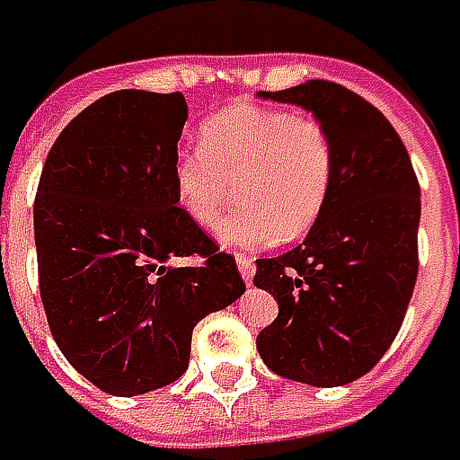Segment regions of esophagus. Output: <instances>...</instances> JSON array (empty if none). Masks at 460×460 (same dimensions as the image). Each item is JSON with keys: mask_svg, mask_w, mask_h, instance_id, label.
<instances>
[{"mask_svg": "<svg viewBox=\"0 0 460 460\" xmlns=\"http://www.w3.org/2000/svg\"><path fill=\"white\" fill-rule=\"evenodd\" d=\"M235 264H238V271H241L243 282H245V285H251V279H253V271H256L253 259H251V256H245V253H238V256H235Z\"/></svg>", "mask_w": 460, "mask_h": 460, "instance_id": "obj_1", "label": "esophagus"}]
</instances>
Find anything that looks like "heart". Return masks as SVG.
I'll return each instance as SVG.
<instances>
[{"mask_svg":"<svg viewBox=\"0 0 460 460\" xmlns=\"http://www.w3.org/2000/svg\"><path fill=\"white\" fill-rule=\"evenodd\" d=\"M333 142L326 127L279 108L238 103L199 128V150L171 163L175 204L201 227L217 225L238 186L243 204L217 227L227 248H261L303 238L333 186Z\"/></svg>","mask_w":460,"mask_h":460,"instance_id":"1","label":"heart"}]
</instances>
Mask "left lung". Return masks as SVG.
I'll use <instances>...</instances> for the list:
<instances>
[{
    "label": "left lung",
    "mask_w": 460,
    "mask_h": 460,
    "mask_svg": "<svg viewBox=\"0 0 460 460\" xmlns=\"http://www.w3.org/2000/svg\"><path fill=\"white\" fill-rule=\"evenodd\" d=\"M259 98L313 113L332 137L336 168L305 241L256 259L253 285L279 305L256 349L282 378L344 385L373 370L402 329L420 266V183L396 128L352 90L310 80Z\"/></svg>",
    "instance_id": "1"
}]
</instances>
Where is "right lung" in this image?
Instances as JSON below:
<instances>
[{
  "label": "right lung",
  "mask_w": 460,
  "mask_h": 460,
  "mask_svg": "<svg viewBox=\"0 0 460 460\" xmlns=\"http://www.w3.org/2000/svg\"><path fill=\"white\" fill-rule=\"evenodd\" d=\"M186 116L181 93H111L66 124L40 172L46 318L69 365L105 394L181 378L196 323L245 292L235 259L175 207L171 163Z\"/></svg>",
  "instance_id": "obj_1"
}]
</instances>
